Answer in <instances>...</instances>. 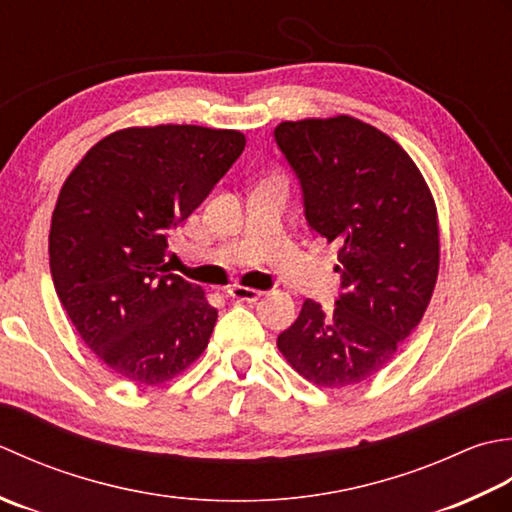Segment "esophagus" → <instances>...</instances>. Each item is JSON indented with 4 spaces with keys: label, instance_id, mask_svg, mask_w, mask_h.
<instances>
[{
    "label": "esophagus",
    "instance_id": "obj_1",
    "mask_svg": "<svg viewBox=\"0 0 512 512\" xmlns=\"http://www.w3.org/2000/svg\"><path fill=\"white\" fill-rule=\"evenodd\" d=\"M227 296L229 298H236V300H245V302H254L260 296H263V291H258L254 287H243V285H232L227 289Z\"/></svg>",
    "mask_w": 512,
    "mask_h": 512
}]
</instances>
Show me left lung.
I'll return each mask as SVG.
<instances>
[{
	"mask_svg": "<svg viewBox=\"0 0 512 512\" xmlns=\"http://www.w3.org/2000/svg\"><path fill=\"white\" fill-rule=\"evenodd\" d=\"M274 137L305 194L309 227L336 245L340 298L305 300L278 336L291 369L322 389L380 373L420 325L440 271L435 198L389 134L349 114L283 121Z\"/></svg>",
	"mask_w": 512,
	"mask_h": 512,
	"instance_id": "1",
	"label": "left lung"
}]
</instances>
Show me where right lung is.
<instances>
[{
  "mask_svg": "<svg viewBox=\"0 0 512 512\" xmlns=\"http://www.w3.org/2000/svg\"><path fill=\"white\" fill-rule=\"evenodd\" d=\"M245 148L238 130L134 125L68 174L50 223V271L81 340L132 384L170 382L207 349L218 311L170 274L168 234Z\"/></svg>",
  "mask_w": 512,
  "mask_h": 512,
  "instance_id": "obj_1",
  "label": "right lung"
}]
</instances>
